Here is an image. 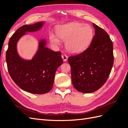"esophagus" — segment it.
I'll return each instance as SVG.
<instances>
[{"label":"esophagus","mask_w":128,"mask_h":128,"mask_svg":"<svg viewBox=\"0 0 128 128\" xmlns=\"http://www.w3.org/2000/svg\"><path fill=\"white\" fill-rule=\"evenodd\" d=\"M62 59H63V60H64V61H67V58H68V57H67V56L66 55V54H62Z\"/></svg>","instance_id":"34e87169"}]
</instances>
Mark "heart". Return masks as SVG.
Listing matches in <instances>:
<instances>
[{
    "label": "heart",
    "mask_w": 128,
    "mask_h": 128,
    "mask_svg": "<svg viewBox=\"0 0 128 128\" xmlns=\"http://www.w3.org/2000/svg\"><path fill=\"white\" fill-rule=\"evenodd\" d=\"M56 34H50L51 42L59 45L61 39L65 42V48L68 52L79 54L90 46L94 37V30L90 25L72 22L58 27Z\"/></svg>",
    "instance_id": "obj_1"
}]
</instances>
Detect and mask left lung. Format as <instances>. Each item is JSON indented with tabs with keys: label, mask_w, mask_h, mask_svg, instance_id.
<instances>
[{
	"label": "left lung",
	"mask_w": 128,
	"mask_h": 128,
	"mask_svg": "<svg viewBox=\"0 0 128 128\" xmlns=\"http://www.w3.org/2000/svg\"><path fill=\"white\" fill-rule=\"evenodd\" d=\"M93 26L95 34L89 47L68 59L73 86L84 94L98 90L105 83L114 63L113 45L109 35L94 23Z\"/></svg>",
	"instance_id": "1"
}]
</instances>
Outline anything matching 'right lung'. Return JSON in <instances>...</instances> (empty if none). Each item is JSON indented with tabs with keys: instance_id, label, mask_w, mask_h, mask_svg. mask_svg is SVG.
Here are the masks:
<instances>
[{
	"instance_id": "1",
	"label": "right lung",
	"mask_w": 128,
	"mask_h": 128,
	"mask_svg": "<svg viewBox=\"0 0 128 128\" xmlns=\"http://www.w3.org/2000/svg\"><path fill=\"white\" fill-rule=\"evenodd\" d=\"M44 21L20 27L10 38L6 53L10 75L15 83L23 90L34 94H44L53 87L56 69L63 63L60 52L46 47V40L40 39L38 50L31 60L23 59L18 52V41L28 32L40 30Z\"/></svg>"
}]
</instances>
